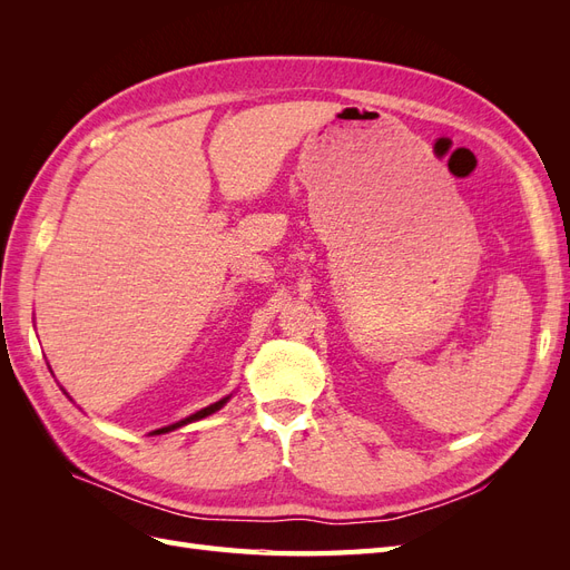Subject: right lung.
I'll return each instance as SVG.
<instances>
[{
	"instance_id": "obj_1",
	"label": "right lung",
	"mask_w": 570,
	"mask_h": 570,
	"mask_svg": "<svg viewBox=\"0 0 570 570\" xmlns=\"http://www.w3.org/2000/svg\"><path fill=\"white\" fill-rule=\"evenodd\" d=\"M228 402V396L226 400H220V402H216V404H212V406H206V409H202V411H197V413H193V416H187L185 421H180V423H174V425H168V428H161V430H154V435H161V433H170V430H176V428H180V425H185V423H193V421H199V419H204V416H212L214 411H218L223 404Z\"/></svg>"
}]
</instances>
